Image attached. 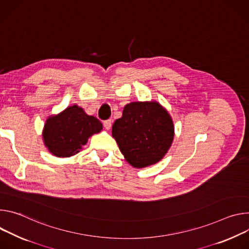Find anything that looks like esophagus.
Returning <instances> with one entry per match:
<instances>
[{
  "label": "esophagus",
  "mask_w": 249,
  "mask_h": 249,
  "mask_svg": "<svg viewBox=\"0 0 249 249\" xmlns=\"http://www.w3.org/2000/svg\"><path fill=\"white\" fill-rule=\"evenodd\" d=\"M112 124H113L112 120H107L104 122V126L107 130H108V129H110V127H112Z\"/></svg>",
  "instance_id": "esophagus-1"
}]
</instances>
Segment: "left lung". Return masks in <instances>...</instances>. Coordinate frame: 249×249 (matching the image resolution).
<instances>
[{
  "label": "left lung",
  "instance_id": "8db88e82",
  "mask_svg": "<svg viewBox=\"0 0 249 249\" xmlns=\"http://www.w3.org/2000/svg\"><path fill=\"white\" fill-rule=\"evenodd\" d=\"M112 133L125 160L135 168H142L167 153L174 126L169 114L158 103L134 102L124 107Z\"/></svg>",
  "mask_w": 249,
  "mask_h": 249
}]
</instances>
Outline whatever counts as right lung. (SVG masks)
I'll use <instances>...</instances> for the list:
<instances>
[{
  "label": "right lung",
  "instance_id": "obj_1",
  "mask_svg": "<svg viewBox=\"0 0 249 249\" xmlns=\"http://www.w3.org/2000/svg\"><path fill=\"white\" fill-rule=\"evenodd\" d=\"M102 128V123L97 118L86 115L82 107L74 105L46 121L43 141L52 154L70 157L78 153L89 137Z\"/></svg>",
  "mask_w": 249,
  "mask_h": 249
}]
</instances>
